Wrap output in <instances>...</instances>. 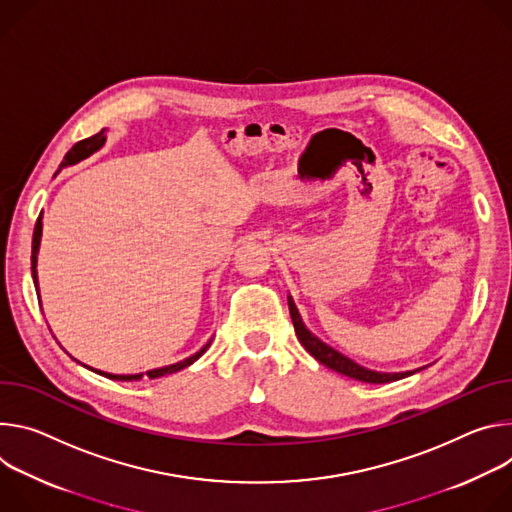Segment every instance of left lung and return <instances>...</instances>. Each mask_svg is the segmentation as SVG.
<instances>
[{
	"label": "left lung",
	"instance_id": "1",
	"mask_svg": "<svg viewBox=\"0 0 512 512\" xmlns=\"http://www.w3.org/2000/svg\"><path fill=\"white\" fill-rule=\"evenodd\" d=\"M289 311H291V319H293V325H295V333L299 337V342L303 344V348L317 360L321 362L323 366L344 374V376H350V378H356V380H362V382H372V384H382V382H392V380H401L405 376H411L413 372H396V374H386V372H374V370H368V368H362L360 364L352 362L350 358L342 356L339 352H335L333 348L325 346L321 339H317L301 321V315L293 303V299L289 297Z\"/></svg>",
	"mask_w": 512,
	"mask_h": 512
}]
</instances>
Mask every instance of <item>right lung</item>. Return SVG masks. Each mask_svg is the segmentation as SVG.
I'll use <instances>...</instances> for the list:
<instances>
[{
  "label": "right lung",
  "instance_id": "add662e5",
  "mask_svg": "<svg viewBox=\"0 0 512 512\" xmlns=\"http://www.w3.org/2000/svg\"><path fill=\"white\" fill-rule=\"evenodd\" d=\"M103 142H105V130H101L99 134H95V136H91V138H85V140L77 142V144L67 152V156H65V160H63V164H61V168H63V166H69V164H75V162H79V160H83V158H87L89 154H93L95 150H99V148L103 146ZM56 173H59V170H56ZM40 236H42V213H40L38 219H36L34 236H32V278H34L36 289H38V276H36V260H38V258H36V256H38V248H40ZM209 344H211V342H209ZM209 344H205L195 356H191V358H187V360H183V362H177V364H170V366L158 368V370H150V372H146V376H148V378H160V376L173 374V372H179V370L191 366L197 358H201V356L205 354V350L209 348ZM95 372H97V370H95ZM99 374H101V376H107V378H111V380H126V382H130V380H140V378H142V374H132V376H118V374H107V372H99Z\"/></svg>",
  "mask_w": 512,
  "mask_h": 512
}]
</instances>
